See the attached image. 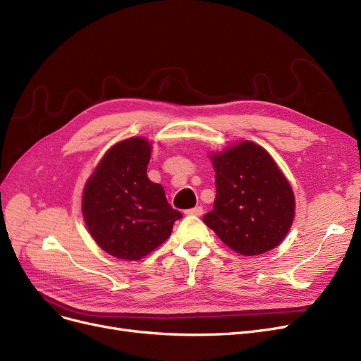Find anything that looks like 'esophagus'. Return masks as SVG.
<instances>
[{"mask_svg":"<svg viewBox=\"0 0 361 361\" xmlns=\"http://www.w3.org/2000/svg\"><path fill=\"white\" fill-rule=\"evenodd\" d=\"M185 214H188V216H196V217H201V216L204 214V209H202V207H195V208H192V209H188V211H185Z\"/></svg>","mask_w":361,"mask_h":361,"instance_id":"esophagus-1","label":"esophagus"}]
</instances>
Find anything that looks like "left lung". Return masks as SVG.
Listing matches in <instances>:
<instances>
[{
  "mask_svg": "<svg viewBox=\"0 0 361 361\" xmlns=\"http://www.w3.org/2000/svg\"><path fill=\"white\" fill-rule=\"evenodd\" d=\"M209 159L217 196L204 223L243 256H259L281 244L295 219L296 204L272 156L245 140Z\"/></svg>",
  "mask_w": 361,
  "mask_h": 361,
  "instance_id": "obj_1",
  "label": "left lung"
}]
</instances>
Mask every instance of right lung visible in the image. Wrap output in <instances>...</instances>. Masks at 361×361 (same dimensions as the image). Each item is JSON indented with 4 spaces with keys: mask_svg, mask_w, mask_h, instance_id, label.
I'll return each mask as SVG.
<instances>
[{
    "mask_svg": "<svg viewBox=\"0 0 361 361\" xmlns=\"http://www.w3.org/2000/svg\"><path fill=\"white\" fill-rule=\"evenodd\" d=\"M150 156L149 140L120 141L104 154L85 185L82 212L87 231L117 259H142L166 241L181 219L162 185L147 177Z\"/></svg>",
    "mask_w": 361,
    "mask_h": 361,
    "instance_id": "obj_1",
    "label": "right lung"
}]
</instances>
